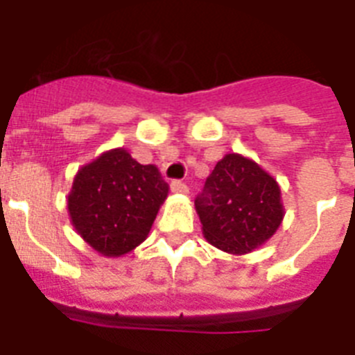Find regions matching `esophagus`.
<instances>
[{"label": "esophagus", "instance_id": "34e87169", "mask_svg": "<svg viewBox=\"0 0 355 355\" xmlns=\"http://www.w3.org/2000/svg\"><path fill=\"white\" fill-rule=\"evenodd\" d=\"M171 190L174 193H188V187L183 183V181H172Z\"/></svg>", "mask_w": 355, "mask_h": 355}]
</instances>
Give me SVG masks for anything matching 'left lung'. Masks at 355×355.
I'll list each match as a JSON object with an SVG mask.
<instances>
[{
  "label": "left lung",
  "mask_w": 355,
  "mask_h": 355,
  "mask_svg": "<svg viewBox=\"0 0 355 355\" xmlns=\"http://www.w3.org/2000/svg\"><path fill=\"white\" fill-rule=\"evenodd\" d=\"M196 209L206 240L234 256L261 247L284 218L277 181L238 153L216 163L196 199Z\"/></svg>",
  "instance_id": "1"
}]
</instances>
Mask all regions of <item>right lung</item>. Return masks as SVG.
<instances>
[{
    "label": "right lung",
    "mask_w": 355,
    "mask_h": 355,
    "mask_svg": "<svg viewBox=\"0 0 355 355\" xmlns=\"http://www.w3.org/2000/svg\"><path fill=\"white\" fill-rule=\"evenodd\" d=\"M167 196L168 184L156 165H140L117 147L78 171L67 211L76 233L96 252L119 258L146 240Z\"/></svg>",
    "instance_id": "right-lung-1"
}]
</instances>
